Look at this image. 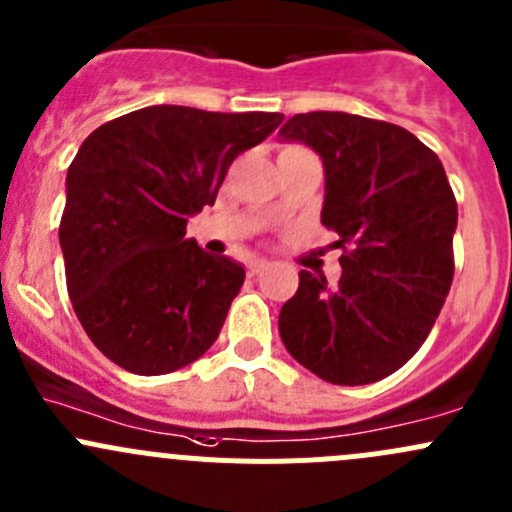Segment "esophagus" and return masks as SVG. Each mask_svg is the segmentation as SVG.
Segmentation results:
<instances>
[{"instance_id":"34e87169","label":"esophagus","mask_w":512,"mask_h":512,"mask_svg":"<svg viewBox=\"0 0 512 512\" xmlns=\"http://www.w3.org/2000/svg\"><path fill=\"white\" fill-rule=\"evenodd\" d=\"M267 265H270V262H267V260H255V262H250L247 272H250V277H257V275H260V272L267 270Z\"/></svg>"}]
</instances>
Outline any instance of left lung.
Segmentation results:
<instances>
[{
  "instance_id": "left-lung-1",
  "label": "left lung",
  "mask_w": 512,
  "mask_h": 512,
  "mask_svg": "<svg viewBox=\"0 0 512 512\" xmlns=\"http://www.w3.org/2000/svg\"><path fill=\"white\" fill-rule=\"evenodd\" d=\"M280 141L322 158V225L344 252L334 285L299 272L280 337L319 379L374 384L418 352L451 289L458 205L446 170L406 128L354 113H297Z\"/></svg>"
}]
</instances>
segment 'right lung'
<instances>
[{
    "label": "right lung",
    "mask_w": 512,
    "mask_h": 512,
    "mask_svg": "<svg viewBox=\"0 0 512 512\" xmlns=\"http://www.w3.org/2000/svg\"><path fill=\"white\" fill-rule=\"evenodd\" d=\"M282 113L148 106L98 126L71 160L59 242L81 327L113 364L158 376L200 359L245 282L185 237L227 168Z\"/></svg>",
    "instance_id": "obj_1"
}]
</instances>
